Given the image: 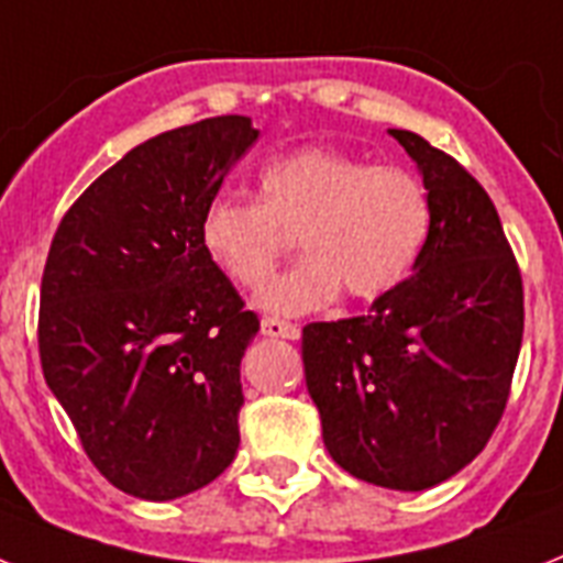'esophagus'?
I'll return each instance as SVG.
<instances>
[{
  "label": "esophagus",
  "instance_id": "obj_1",
  "mask_svg": "<svg viewBox=\"0 0 563 563\" xmlns=\"http://www.w3.org/2000/svg\"><path fill=\"white\" fill-rule=\"evenodd\" d=\"M260 329H263V335L268 338H289V341H297V338H300V327L289 321H280V318H263V321H260Z\"/></svg>",
  "mask_w": 563,
  "mask_h": 563
}]
</instances>
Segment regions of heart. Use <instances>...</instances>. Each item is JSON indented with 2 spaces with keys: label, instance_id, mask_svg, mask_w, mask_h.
<instances>
[{
  "label": "heart",
  "instance_id": "obj_1",
  "mask_svg": "<svg viewBox=\"0 0 563 563\" xmlns=\"http://www.w3.org/2000/svg\"><path fill=\"white\" fill-rule=\"evenodd\" d=\"M257 187V202L210 199L199 242L228 280L257 289L297 234L306 254L260 291L272 312H312L341 289L353 300L385 297L408 280L431 236V194L399 164L300 147L272 158Z\"/></svg>",
  "mask_w": 563,
  "mask_h": 563
}]
</instances>
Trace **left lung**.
<instances>
[{
  "mask_svg": "<svg viewBox=\"0 0 563 563\" xmlns=\"http://www.w3.org/2000/svg\"><path fill=\"white\" fill-rule=\"evenodd\" d=\"M422 170L433 225L416 274L367 314L303 327L323 445L373 486L424 492L492 440L523 341V280L477 178L422 135L390 130Z\"/></svg>",
  "mask_w": 563,
  "mask_h": 563,
  "instance_id": "1",
  "label": "left lung"
}]
</instances>
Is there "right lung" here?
Returning <instances> with one entry per match:
<instances>
[{
  "instance_id": "right-lung-1",
  "label": "right lung",
  "mask_w": 563,
  "mask_h": 563,
  "mask_svg": "<svg viewBox=\"0 0 563 563\" xmlns=\"http://www.w3.org/2000/svg\"><path fill=\"white\" fill-rule=\"evenodd\" d=\"M257 135L219 115L144 141L86 187L48 249L43 376L95 468L141 500L208 486L240 448V361L260 318L199 222Z\"/></svg>"
}]
</instances>
